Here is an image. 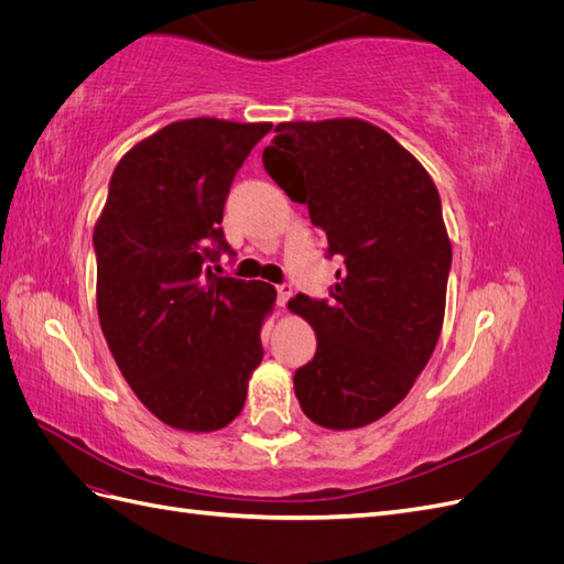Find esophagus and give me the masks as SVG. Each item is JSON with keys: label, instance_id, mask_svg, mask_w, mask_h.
Here are the masks:
<instances>
[{"label": "esophagus", "instance_id": "34e87169", "mask_svg": "<svg viewBox=\"0 0 564 564\" xmlns=\"http://www.w3.org/2000/svg\"><path fill=\"white\" fill-rule=\"evenodd\" d=\"M275 292H278V305L280 308H284L286 305V301L292 299V294H294V289H292V284H286V282H282V284H278L275 286Z\"/></svg>", "mask_w": 564, "mask_h": 564}]
</instances>
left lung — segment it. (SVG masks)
<instances>
[{
  "label": "left lung",
  "instance_id": "obj_1",
  "mask_svg": "<svg viewBox=\"0 0 564 564\" xmlns=\"http://www.w3.org/2000/svg\"><path fill=\"white\" fill-rule=\"evenodd\" d=\"M263 166L327 235L324 256L344 261L329 299L289 303L317 336L296 398L324 429H360L402 402L440 338L452 245L437 187L362 119L278 124Z\"/></svg>",
  "mask_w": 564,
  "mask_h": 564
}]
</instances>
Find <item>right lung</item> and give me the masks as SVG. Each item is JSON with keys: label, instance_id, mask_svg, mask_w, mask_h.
<instances>
[{"label": "right lung", "instance_id": "obj_1", "mask_svg": "<svg viewBox=\"0 0 564 564\" xmlns=\"http://www.w3.org/2000/svg\"><path fill=\"white\" fill-rule=\"evenodd\" d=\"M272 124L174 122L115 166L94 230L98 319L115 362L166 425L207 433L242 412L275 286L216 275L235 174Z\"/></svg>", "mask_w": 564, "mask_h": 564}]
</instances>
